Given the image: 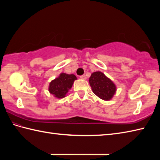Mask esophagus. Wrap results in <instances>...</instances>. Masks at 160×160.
Wrapping results in <instances>:
<instances>
[{"label": "esophagus", "instance_id": "1", "mask_svg": "<svg viewBox=\"0 0 160 160\" xmlns=\"http://www.w3.org/2000/svg\"><path fill=\"white\" fill-rule=\"evenodd\" d=\"M80 78L81 79H82V80H86V76H85V75H82V76H80Z\"/></svg>", "mask_w": 160, "mask_h": 160}]
</instances>
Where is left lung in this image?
Returning a JSON list of instances; mask_svg holds the SVG:
<instances>
[{
    "instance_id": "1",
    "label": "left lung",
    "mask_w": 160,
    "mask_h": 160,
    "mask_svg": "<svg viewBox=\"0 0 160 160\" xmlns=\"http://www.w3.org/2000/svg\"><path fill=\"white\" fill-rule=\"evenodd\" d=\"M89 84L93 92L104 100H110L116 92V86L109 78L101 71L91 74Z\"/></svg>"
}]
</instances>
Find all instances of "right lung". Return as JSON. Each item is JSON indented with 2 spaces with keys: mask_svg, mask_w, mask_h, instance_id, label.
Returning a JSON list of instances; mask_svg holds the SVG:
<instances>
[{
  "mask_svg": "<svg viewBox=\"0 0 160 160\" xmlns=\"http://www.w3.org/2000/svg\"><path fill=\"white\" fill-rule=\"evenodd\" d=\"M76 80H77V78L73 74L60 73L58 77L49 83V93L58 99L63 98L72 87L73 82Z\"/></svg>",
  "mask_w": 160,
  "mask_h": 160,
  "instance_id": "add662e5",
  "label": "right lung"
}]
</instances>
